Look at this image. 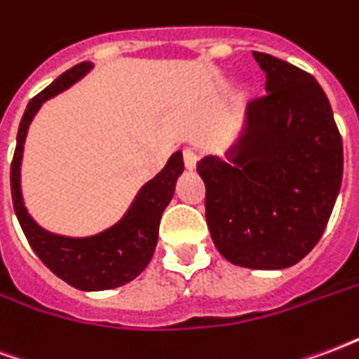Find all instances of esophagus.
I'll use <instances>...</instances> for the list:
<instances>
[{
	"label": "esophagus",
	"mask_w": 359,
	"mask_h": 359,
	"mask_svg": "<svg viewBox=\"0 0 359 359\" xmlns=\"http://www.w3.org/2000/svg\"><path fill=\"white\" fill-rule=\"evenodd\" d=\"M182 156H184V165H187V169H194L196 163H198V159H200L198 151L192 148H187L182 151Z\"/></svg>",
	"instance_id": "esophagus-1"
}]
</instances>
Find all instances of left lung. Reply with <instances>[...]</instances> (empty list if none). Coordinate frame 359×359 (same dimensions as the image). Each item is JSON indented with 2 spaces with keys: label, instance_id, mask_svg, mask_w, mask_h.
Wrapping results in <instances>:
<instances>
[{
  "label": "left lung",
  "instance_id": "8db88e82",
  "mask_svg": "<svg viewBox=\"0 0 359 359\" xmlns=\"http://www.w3.org/2000/svg\"><path fill=\"white\" fill-rule=\"evenodd\" d=\"M265 92L248 105L226 163L208 156L205 219L221 256L250 269H285L313 250L342 182V138L323 88L306 71L254 51Z\"/></svg>",
  "mask_w": 359,
  "mask_h": 359
}]
</instances>
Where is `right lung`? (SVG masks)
Returning <instances> with one entry per match:
<instances>
[{
  "label": "right lung",
  "instance_id": "obj_1",
  "mask_svg": "<svg viewBox=\"0 0 359 359\" xmlns=\"http://www.w3.org/2000/svg\"><path fill=\"white\" fill-rule=\"evenodd\" d=\"M92 63L84 61L69 69L34 95L20 118L17 148L11 161V196L20 229L43 265L74 288L109 290L130 283L146 269L154 256L159 234V219L175 194V184L184 169L182 151L169 157L163 171L144 184L136 200L117 225L88 238H69L43 231L27 213L20 196V157L30 121L46 100L69 88L88 73Z\"/></svg>",
  "mask_w": 359,
  "mask_h": 359
}]
</instances>
